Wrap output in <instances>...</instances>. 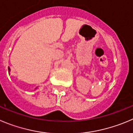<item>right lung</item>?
Here are the masks:
<instances>
[{"label": "right lung", "mask_w": 133, "mask_h": 133, "mask_svg": "<svg viewBox=\"0 0 133 133\" xmlns=\"http://www.w3.org/2000/svg\"><path fill=\"white\" fill-rule=\"evenodd\" d=\"M8 69H9V71H10V68H8Z\"/></svg>", "instance_id": "add662e5"}]
</instances>
